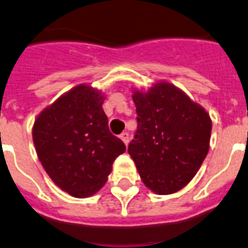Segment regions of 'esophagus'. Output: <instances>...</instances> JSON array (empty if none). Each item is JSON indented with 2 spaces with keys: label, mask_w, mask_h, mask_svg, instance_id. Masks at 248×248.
I'll list each match as a JSON object with an SVG mask.
<instances>
[{
  "label": "esophagus",
  "mask_w": 248,
  "mask_h": 248,
  "mask_svg": "<svg viewBox=\"0 0 248 248\" xmlns=\"http://www.w3.org/2000/svg\"><path fill=\"white\" fill-rule=\"evenodd\" d=\"M120 139L124 141V144H125V145L129 144V134L126 132H124V133H122V134H120Z\"/></svg>",
  "instance_id": "1"
}]
</instances>
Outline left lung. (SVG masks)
Masks as SVG:
<instances>
[{
	"mask_svg": "<svg viewBox=\"0 0 248 248\" xmlns=\"http://www.w3.org/2000/svg\"><path fill=\"white\" fill-rule=\"evenodd\" d=\"M138 129L129 143L141 181L155 194H172L189 183L209 150V114L170 82L134 90Z\"/></svg>",
	"mask_w": 248,
	"mask_h": 248,
	"instance_id": "1",
	"label": "left lung"
}]
</instances>
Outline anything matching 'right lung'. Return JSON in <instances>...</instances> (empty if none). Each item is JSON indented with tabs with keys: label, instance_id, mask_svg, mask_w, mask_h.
<instances>
[{
	"label": "right lung",
	"instance_id": "obj_1",
	"mask_svg": "<svg viewBox=\"0 0 248 248\" xmlns=\"http://www.w3.org/2000/svg\"><path fill=\"white\" fill-rule=\"evenodd\" d=\"M101 92L81 84L37 115L32 139L42 167L60 189L76 198L105 185L125 144L110 133Z\"/></svg>",
	"mask_w": 248,
	"mask_h": 248
}]
</instances>
